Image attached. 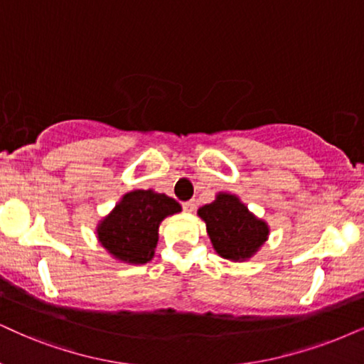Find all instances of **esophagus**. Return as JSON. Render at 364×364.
Wrapping results in <instances>:
<instances>
[{"label":"esophagus","mask_w":364,"mask_h":364,"mask_svg":"<svg viewBox=\"0 0 364 364\" xmlns=\"http://www.w3.org/2000/svg\"><path fill=\"white\" fill-rule=\"evenodd\" d=\"M195 208H196V205H195V201H193V200L185 201V203H183V210H185L186 213H191V211H195Z\"/></svg>","instance_id":"obj_1"}]
</instances>
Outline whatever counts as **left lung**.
Returning <instances> with one entry per match:
<instances>
[{
  "label": "left lung",
  "instance_id": "obj_1",
  "mask_svg": "<svg viewBox=\"0 0 364 364\" xmlns=\"http://www.w3.org/2000/svg\"><path fill=\"white\" fill-rule=\"evenodd\" d=\"M198 216L206 223L216 254L227 260L250 259L269 238V225L230 193H218L215 201L198 210Z\"/></svg>",
  "mask_w": 364,
  "mask_h": 364
}]
</instances>
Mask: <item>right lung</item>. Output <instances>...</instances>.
<instances>
[{"instance_id": "obj_1", "label": "right lung", "mask_w": 364, "mask_h": 364, "mask_svg": "<svg viewBox=\"0 0 364 364\" xmlns=\"http://www.w3.org/2000/svg\"><path fill=\"white\" fill-rule=\"evenodd\" d=\"M176 200L153 190H134L121 198L97 227V238L114 259L129 265H142L154 257L159 225L179 213Z\"/></svg>"}]
</instances>
